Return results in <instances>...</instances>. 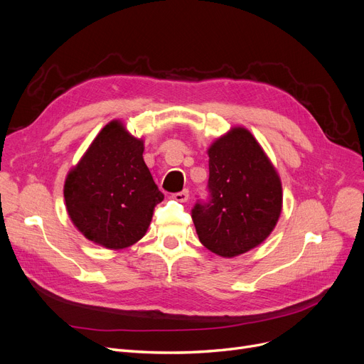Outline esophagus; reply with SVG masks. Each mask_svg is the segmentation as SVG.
<instances>
[{
    "mask_svg": "<svg viewBox=\"0 0 364 364\" xmlns=\"http://www.w3.org/2000/svg\"><path fill=\"white\" fill-rule=\"evenodd\" d=\"M173 199H176L177 202H187L188 200V190L184 188V190L178 191V193H174Z\"/></svg>",
    "mask_w": 364,
    "mask_h": 364,
    "instance_id": "34e87169",
    "label": "esophagus"
}]
</instances>
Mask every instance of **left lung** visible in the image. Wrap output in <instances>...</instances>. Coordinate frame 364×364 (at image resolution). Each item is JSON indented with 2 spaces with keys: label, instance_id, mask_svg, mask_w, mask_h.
Wrapping results in <instances>:
<instances>
[{
  "label": "left lung",
  "instance_id": "left-lung-1",
  "mask_svg": "<svg viewBox=\"0 0 364 364\" xmlns=\"http://www.w3.org/2000/svg\"><path fill=\"white\" fill-rule=\"evenodd\" d=\"M208 155V199L193 206L191 220L206 249L232 257L260 245L275 228L282 208L281 181L246 129L218 139Z\"/></svg>",
  "mask_w": 364,
  "mask_h": 364
}]
</instances>
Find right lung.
Masks as SVG:
<instances>
[{
    "label": "right lung",
    "mask_w": 364,
    "mask_h": 364,
    "mask_svg": "<svg viewBox=\"0 0 364 364\" xmlns=\"http://www.w3.org/2000/svg\"><path fill=\"white\" fill-rule=\"evenodd\" d=\"M64 199L86 238L124 249L146 232L164 195L143 161V141L111 121L67 176Z\"/></svg>",
    "instance_id": "add662e5"
}]
</instances>
